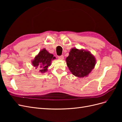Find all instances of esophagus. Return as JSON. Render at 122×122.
<instances>
[{
    "mask_svg": "<svg viewBox=\"0 0 122 122\" xmlns=\"http://www.w3.org/2000/svg\"><path fill=\"white\" fill-rule=\"evenodd\" d=\"M58 58L59 59V60H64V57L63 55H61V56H58Z\"/></svg>",
    "mask_w": 122,
    "mask_h": 122,
    "instance_id": "obj_1",
    "label": "esophagus"
}]
</instances>
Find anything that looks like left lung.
Segmentation results:
<instances>
[{"label":"left lung","mask_w":122,"mask_h":122,"mask_svg":"<svg viewBox=\"0 0 122 122\" xmlns=\"http://www.w3.org/2000/svg\"><path fill=\"white\" fill-rule=\"evenodd\" d=\"M66 61L68 67L73 75L79 78H82L89 74L95 68L96 62L95 56L89 51L78 49L76 48L70 50Z\"/></svg>","instance_id":"left-lung-1"}]
</instances>
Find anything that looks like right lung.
Instances as JSON below:
<instances>
[{
    "label": "right lung",
    "instance_id": "add662e5",
    "mask_svg": "<svg viewBox=\"0 0 122 122\" xmlns=\"http://www.w3.org/2000/svg\"><path fill=\"white\" fill-rule=\"evenodd\" d=\"M55 59L52 54L44 48L41 50L39 54L35 56L34 60L32 61V65L36 68H38L40 72L42 73L47 71L48 68L51 65V61Z\"/></svg>",
    "mask_w": 122,
    "mask_h": 122
}]
</instances>
